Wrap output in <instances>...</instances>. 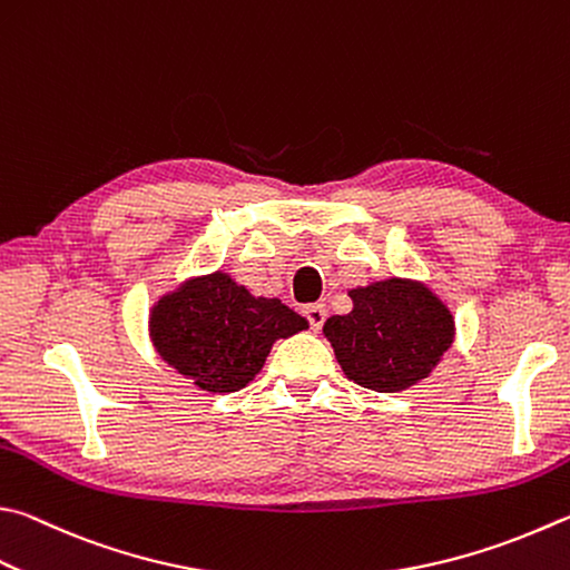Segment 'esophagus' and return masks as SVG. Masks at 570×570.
I'll return each instance as SVG.
<instances>
[{
  "mask_svg": "<svg viewBox=\"0 0 570 570\" xmlns=\"http://www.w3.org/2000/svg\"><path fill=\"white\" fill-rule=\"evenodd\" d=\"M304 316L308 321V326H312V331H318L326 321V306L324 304H308V306H304Z\"/></svg>",
  "mask_w": 570,
  "mask_h": 570,
  "instance_id": "obj_1",
  "label": "esophagus"
}]
</instances>
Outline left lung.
Here are the masks:
<instances>
[{"label": "left lung", "instance_id": "8db88e82", "mask_svg": "<svg viewBox=\"0 0 570 570\" xmlns=\"http://www.w3.org/2000/svg\"><path fill=\"white\" fill-rule=\"evenodd\" d=\"M354 308L331 316L324 336L354 384L396 393L429 379L456 338L451 308L416 282L391 276L348 292Z\"/></svg>", "mask_w": 570, "mask_h": 570}]
</instances>
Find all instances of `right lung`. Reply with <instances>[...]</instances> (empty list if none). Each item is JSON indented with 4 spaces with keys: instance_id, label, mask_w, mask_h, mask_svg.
<instances>
[{
    "instance_id": "right-lung-1",
    "label": "right lung",
    "mask_w": 570,
    "mask_h": 570,
    "mask_svg": "<svg viewBox=\"0 0 570 570\" xmlns=\"http://www.w3.org/2000/svg\"><path fill=\"white\" fill-rule=\"evenodd\" d=\"M308 328L278 298L254 296L226 272L191 276L149 314L157 354L196 389L232 393L262 371L274 341Z\"/></svg>"
}]
</instances>
